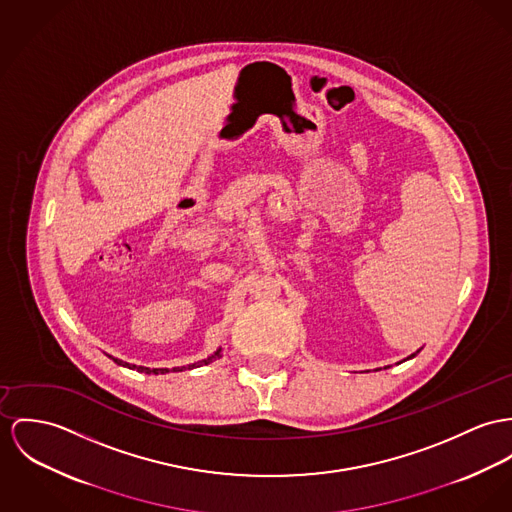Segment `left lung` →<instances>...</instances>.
Listing matches in <instances>:
<instances>
[{"label":"left lung","instance_id":"1","mask_svg":"<svg viewBox=\"0 0 512 512\" xmlns=\"http://www.w3.org/2000/svg\"><path fill=\"white\" fill-rule=\"evenodd\" d=\"M419 351H421V349H419ZM419 351H417V353H419ZM417 353H413L411 356H407V358H413V356H415ZM386 368H390V366H386Z\"/></svg>","mask_w":512,"mask_h":512}]
</instances>
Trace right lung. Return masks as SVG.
<instances>
[{
    "label": "right lung",
    "mask_w": 512,
    "mask_h": 512,
    "mask_svg": "<svg viewBox=\"0 0 512 512\" xmlns=\"http://www.w3.org/2000/svg\"><path fill=\"white\" fill-rule=\"evenodd\" d=\"M220 353H222V349H218L216 353L210 354L208 358H204V360H198L195 364H189V366H181V368H173V372H181V370H191V368H198V366H202V364H210L212 360H216V358H220ZM109 358H113V356H109ZM117 364L120 366H128V368H136L138 372H144V374H167L169 372V368H146V366H136V364H128V362H122V360H118V358H113Z\"/></svg>",
    "instance_id": "1"
}]
</instances>
